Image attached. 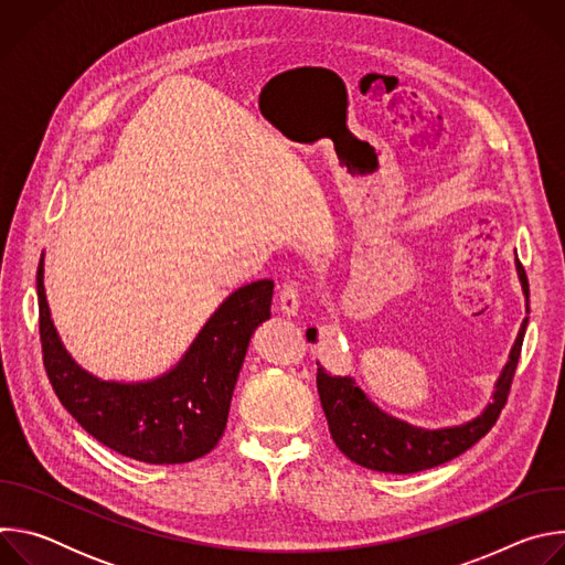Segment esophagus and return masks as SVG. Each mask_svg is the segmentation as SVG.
<instances>
[{
  "mask_svg": "<svg viewBox=\"0 0 565 565\" xmlns=\"http://www.w3.org/2000/svg\"><path fill=\"white\" fill-rule=\"evenodd\" d=\"M277 301H279L281 312H286V315H297V310H299V290H297V284L284 281V284L279 286Z\"/></svg>",
  "mask_w": 565,
  "mask_h": 565,
  "instance_id": "1",
  "label": "esophagus"
}]
</instances>
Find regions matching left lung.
Wrapping results in <instances>:
<instances>
[{
  "label": "left lung",
  "mask_w": 565,
  "mask_h": 565,
  "mask_svg": "<svg viewBox=\"0 0 565 565\" xmlns=\"http://www.w3.org/2000/svg\"><path fill=\"white\" fill-rule=\"evenodd\" d=\"M516 273L525 295V310L530 312L527 275L519 259H516ZM525 329H527V317L523 319L510 360L497 382L494 399L490 402L488 409L471 423H465L458 427H445V429L414 427L405 420H397L384 414L364 395V391L355 384L351 375H344V377L331 375L317 362V391L321 399V409H324L329 420V431L333 443L353 462L373 471H388V473H416L423 469L438 467L465 454L497 425L505 407L510 386L516 373V364L521 358ZM315 335H317L315 329L306 331V338L312 342H315Z\"/></svg>",
  "instance_id": "obj_1"
}]
</instances>
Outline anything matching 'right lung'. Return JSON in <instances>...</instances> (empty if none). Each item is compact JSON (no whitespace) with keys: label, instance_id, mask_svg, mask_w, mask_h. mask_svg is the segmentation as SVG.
Masks as SVG:
<instances>
[{"label":"right lung","instance_id":"obj_1","mask_svg":"<svg viewBox=\"0 0 565 565\" xmlns=\"http://www.w3.org/2000/svg\"><path fill=\"white\" fill-rule=\"evenodd\" d=\"M273 279L234 290L166 375L149 382H105L79 369L62 347L38 266L40 342L49 382L62 407L105 447L151 465L190 462L223 436L234 384L255 329L270 317Z\"/></svg>","mask_w":565,"mask_h":565}]
</instances>
